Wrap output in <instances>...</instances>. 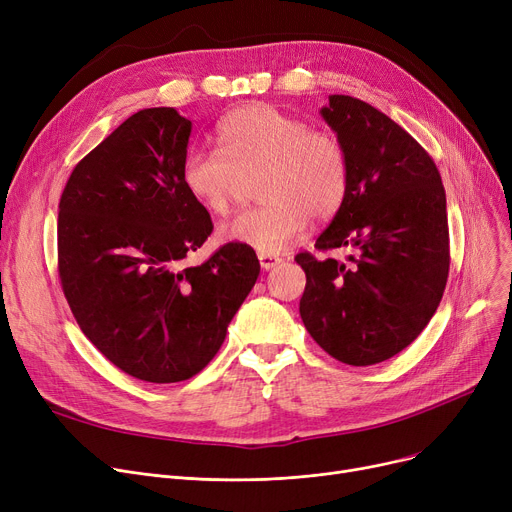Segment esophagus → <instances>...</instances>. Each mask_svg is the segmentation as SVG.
Segmentation results:
<instances>
[{
  "label": "esophagus",
  "instance_id": "34e87169",
  "mask_svg": "<svg viewBox=\"0 0 512 512\" xmlns=\"http://www.w3.org/2000/svg\"><path fill=\"white\" fill-rule=\"evenodd\" d=\"M282 259L278 255H270V253H259V263L263 270H272V267H276Z\"/></svg>",
  "mask_w": 512,
  "mask_h": 512
}]
</instances>
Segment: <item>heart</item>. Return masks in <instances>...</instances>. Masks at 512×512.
I'll return each instance as SVG.
<instances>
[{
  "instance_id": "b5f03b06",
  "label": "heart",
  "mask_w": 512,
  "mask_h": 512,
  "mask_svg": "<svg viewBox=\"0 0 512 512\" xmlns=\"http://www.w3.org/2000/svg\"><path fill=\"white\" fill-rule=\"evenodd\" d=\"M215 141L220 151L191 149L180 170L186 193L209 213H226L240 174L263 168L259 197L265 203L222 224L226 242L276 255L307 232L311 218H332L348 195L351 164L342 141L270 103L228 112Z\"/></svg>"
}]
</instances>
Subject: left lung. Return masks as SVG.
<instances>
[{
  "label": "left lung",
  "mask_w": 512,
  "mask_h": 512,
  "mask_svg": "<svg viewBox=\"0 0 512 512\" xmlns=\"http://www.w3.org/2000/svg\"><path fill=\"white\" fill-rule=\"evenodd\" d=\"M321 116L342 141L351 184L315 249L348 247V261L299 253L307 276L301 317L334 359L365 367L407 348L434 317L448 280L446 193L429 153L373 105L330 95Z\"/></svg>",
  "instance_id": "1"
}]
</instances>
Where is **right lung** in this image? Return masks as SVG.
I'll return each instance as SVG.
<instances>
[{
	"label": "right lung",
	"instance_id": "right-lung-1",
	"mask_svg": "<svg viewBox=\"0 0 512 512\" xmlns=\"http://www.w3.org/2000/svg\"><path fill=\"white\" fill-rule=\"evenodd\" d=\"M191 128L174 107L132 114L78 161L60 199L58 272L76 324L151 384L197 375L259 276L236 242L182 267L213 230L180 176Z\"/></svg>",
	"mask_w": 512,
	"mask_h": 512
}]
</instances>
